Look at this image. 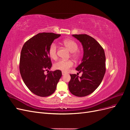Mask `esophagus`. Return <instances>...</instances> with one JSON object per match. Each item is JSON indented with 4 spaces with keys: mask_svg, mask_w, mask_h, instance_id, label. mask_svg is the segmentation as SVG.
Wrapping results in <instances>:
<instances>
[{
    "mask_svg": "<svg viewBox=\"0 0 130 130\" xmlns=\"http://www.w3.org/2000/svg\"><path fill=\"white\" fill-rule=\"evenodd\" d=\"M62 75H66V73H64V72H62Z\"/></svg>",
    "mask_w": 130,
    "mask_h": 130,
    "instance_id": "esophagus-1",
    "label": "esophagus"
}]
</instances>
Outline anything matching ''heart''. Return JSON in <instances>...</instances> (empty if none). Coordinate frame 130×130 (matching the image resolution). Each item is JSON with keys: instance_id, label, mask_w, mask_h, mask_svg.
Here are the masks:
<instances>
[{"instance_id": "b5f03b06", "label": "heart", "mask_w": 130, "mask_h": 130, "mask_svg": "<svg viewBox=\"0 0 130 130\" xmlns=\"http://www.w3.org/2000/svg\"><path fill=\"white\" fill-rule=\"evenodd\" d=\"M63 43L69 50L70 52H72L73 57L75 58L79 57V54L77 51L78 48V45L76 41L72 40H66L63 41ZM57 49L58 46L55 43H52L49 47L48 54L50 57L54 60H56L57 58ZM73 65V62L70 60H60L54 64V67L55 69L60 70L63 72H67L72 67Z\"/></svg>"}]
</instances>
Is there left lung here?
Here are the masks:
<instances>
[{
  "label": "left lung",
  "instance_id": "1",
  "mask_svg": "<svg viewBox=\"0 0 130 130\" xmlns=\"http://www.w3.org/2000/svg\"><path fill=\"white\" fill-rule=\"evenodd\" d=\"M73 36L84 48L82 62L76 68L82 74L81 77L70 74L68 88L74 95L82 97L92 93L100 85L106 72V57L103 47L92 37L86 34Z\"/></svg>",
  "mask_w": 130,
  "mask_h": 130
}]
</instances>
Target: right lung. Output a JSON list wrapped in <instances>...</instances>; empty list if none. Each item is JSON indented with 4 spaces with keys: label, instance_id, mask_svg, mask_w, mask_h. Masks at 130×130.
<instances>
[{
    "label": "right lung",
    "instance_id": "right-lung-1",
    "mask_svg": "<svg viewBox=\"0 0 130 130\" xmlns=\"http://www.w3.org/2000/svg\"><path fill=\"white\" fill-rule=\"evenodd\" d=\"M61 36L52 32L39 33L27 40L21 50L19 71L24 84L30 91L41 97L48 96L55 91L62 76L60 70L49 71L52 63L48 49L53 41Z\"/></svg>",
    "mask_w": 130,
    "mask_h": 130
}]
</instances>
